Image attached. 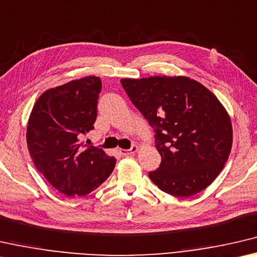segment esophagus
<instances>
[{"label": "esophagus", "instance_id": "obj_1", "mask_svg": "<svg viewBox=\"0 0 257 257\" xmlns=\"http://www.w3.org/2000/svg\"><path fill=\"white\" fill-rule=\"evenodd\" d=\"M138 151V146H132L131 148L130 149H127V150H120V153L124 155V156H128V155H131V154H134V153H137Z\"/></svg>", "mask_w": 257, "mask_h": 257}]
</instances>
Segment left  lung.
Here are the masks:
<instances>
[{
	"instance_id": "8db88e82",
	"label": "left lung",
	"mask_w": 257,
	"mask_h": 257,
	"mask_svg": "<svg viewBox=\"0 0 257 257\" xmlns=\"http://www.w3.org/2000/svg\"><path fill=\"white\" fill-rule=\"evenodd\" d=\"M155 133L161 165L149 178L162 191L190 197L223 170L232 146L228 112L211 91L188 77L120 79Z\"/></svg>"
}]
</instances>
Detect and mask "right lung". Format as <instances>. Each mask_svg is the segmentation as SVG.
<instances>
[{
  "label": "right lung",
  "mask_w": 257,
  "mask_h": 257,
  "mask_svg": "<svg viewBox=\"0 0 257 257\" xmlns=\"http://www.w3.org/2000/svg\"><path fill=\"white\" fill-rule=\"evenodd\" d=\"M101 79L87 76L45 91L33 107L27 145L37 171L67 197H82L112 173L116 158L85 148L81 139L94 128Z\"/></svg>",
  "instance_id": "obj_1"
}]
</instances>
